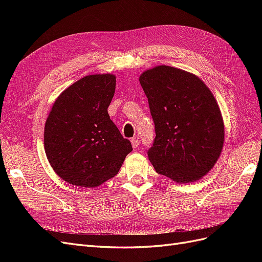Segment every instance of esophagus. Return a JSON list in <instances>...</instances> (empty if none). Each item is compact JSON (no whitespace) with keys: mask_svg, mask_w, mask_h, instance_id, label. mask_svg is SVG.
<instances>
[{"mask_svg":"<svg viewBox=\"0 0 262 262\" xmlns=\"http://www.w3.org/2000/svg\"><path fill=\"white\" fill-rule=\"evenodd\" d=\"M131 144L133 148H138L139 144H140V140L138 138H132L131 139Z\"/></svg>","mask_w":262,"mask_h":262,"instance_id":"1","label":"esophagus"}]
</instances>
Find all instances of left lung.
<instances>
[{"mask_svg": "<svg viewBox=\"0 0 262 262\" xmlns=\"http://www.w3.org/2000/svg\"><path fill=\"white\" fill-rule=\"evenodd\" d=\"M156 137L147 150L157 173L192 182L212 169L224 144V123L213 94L199 77L167 66L140 76Z\"/></svg>", "mask_w": 262, "mask_h": 262, "instance_id": "obj_1", "label": "left lung"}]
</instances>
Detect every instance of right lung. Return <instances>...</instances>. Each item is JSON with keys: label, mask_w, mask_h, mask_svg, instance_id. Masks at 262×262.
<instances>
[{"label": "right lung", "mask_w": 262, "mask_h": 262, "mask_svg": "<svg viewBox=\"0 0 262 262\" xmlns=\"http://www.w3.org/2000/svg\"><path fill=\"white\" fill-rule=\"evenodd\" d=\"M114 74L87 75L55 99L45 125V150L63 180L94 188L115 177L132 150L108 115Z\"/></svg>", "instance_id": "add662e5"}]
</instances>
